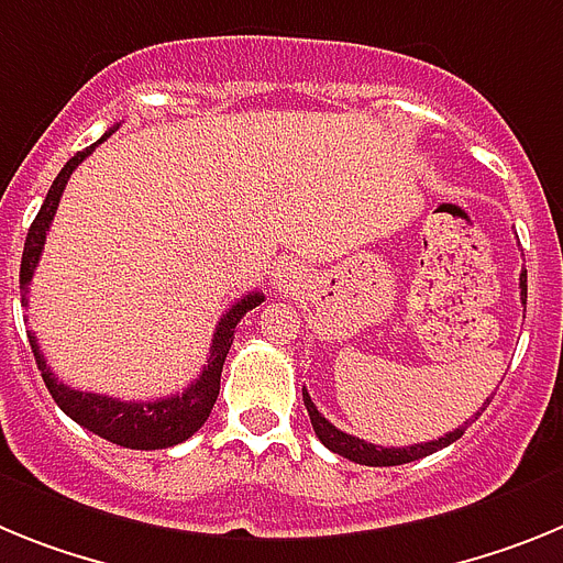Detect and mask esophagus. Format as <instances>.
Segmentation results:
<instances>
[{
    "label": "esophagus",
    "instance_id": "obj_1",
    "mask_svg": "<svg viewBox=\"0 0 563 563\" xmlns=\"http://www.w3.org/2000/svg\"><path fill=\"white\" fill-rule=\"evenodd\" d=\"M277 286L288 288V286H295V277H297V268L291 266V263H283L280 268H277Z\"/></svg>",
    "mask_w": 563,
    "mask_h": 563
}]
</instances>
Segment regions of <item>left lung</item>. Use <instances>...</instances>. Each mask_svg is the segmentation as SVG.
<instances>
[{"mask_svg":"<svg viewBox=\"0 0 563 563\" xmlns=\"http://www.w3.org/2000/svg\"><path fill=\"white\" fill-rule=\"evenodd\" d=\"M518 288H521V302L527 306V272H521V277H518ZM490 399L485 402V408L490 405ZM302 402H306V410H309L317 439H320V442L325 444L329 451L340 453V456H345L349 462L368 464V467H394V464L417 462V459L430 456V453L442 451V448H448L451 442H456V439L464 433V428H467V422H464L462 428H456L453 433H444L442 439H433V442H422V444H410V448H383V444H371V442H365V439L351 437V433H342L340 428H334V424L322 417L320 410H317V405L311 402V397L306 394V390H302ZM482 410H478V413H482Z\"/></svg>","mask_w":563,"mask_h":563,"instance_id":"8db88e82","label":"left lung"}]
</instances>
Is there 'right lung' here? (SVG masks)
<instances>
[{
	"label": "right lung",
	"mask_w": 563,
	"mask_h": 563,
	"mask_svg": "<svg viewBox=\"0 0 563 563\" xmlns=\"http://www.w3.org/2000/svg\"><path fill=\"white\" fill-rule=\"evenodd\" d=\"M119 130V124L112 126L110 133H104V139H110L112 133ZM104 139H99L92 146L81 150V153L73 155L62 173L56 175L53 187L47 189V198L38 209L36 221L27 229V241H24L22 252V268H19V286L27 295V286L33 280V272H36V263L42 257V249H45V238L51 232L53 214L58 209V200L65 192L67 180L76 173V166L87 158V155L96 150ZM22 302L27 306V300ZM266 297L261 291H249L246 297L234 302L232 309L221 317L218 329L212 336V349H209V360L200 371V376L189 385L184 394H175V397L155 399V402H121V399L104 397V394H87V390H73L65 383H58V376L53 374L51 365H47L45 354L38 351V340L33 334H27L31 340L33 356H36V365L42 371V379H45L51 397L56 399V405L65 410L73 422H78L81 428L92 430L96 437L107 439L112 444H121V448H133V451H158V448H173L178 442H187L200 424L207 422L209 413L214 408V399H218V390H221V371L227 363V354L232 349L234 329L238 322L243 320L246 311H252L254 306H261Z\"/></svg>",
	"instance_id": "right-lung-1"
}]
</instances>
